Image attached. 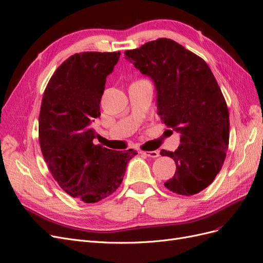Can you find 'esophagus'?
Here are the masks:
<instances>
[{
    "label": "esophagus",
    "mask_w": 263,
    "mask_h": 263,
    "mask_svg": "<svg viewBox=\"0 0 263 263\" xmlns=\"http://www.w3.org/2000/svg\"><path fill=\"white\" fill-rule=\"evenodd\" d=\"M140 153L147 157H153V158H156L159 156L158 151H140Z\"/></svg>",
    "instance_id": "34e87169"
}]
</instances>
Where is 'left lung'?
<instances>
[{
	"mask_svg": "<svg viewBox=\"0 0 263 263\" xmlns=\"http://www.w3.org/2000/svg\"><path fill=\"white\" fill-rule=\"evenodd\" d=\"M124 54L154 81L160 120L181 134L175 152L160 151L176 163L164 185L181 196L199 193L221 171L230 143L228 108L213 73L202 58L167 38Z\"/></svg>",
	"mask_w": 263,
	"mask_h": 263,
	"instance_id": "left-lung-1",
	"label": "left lung"
}]
</instances>
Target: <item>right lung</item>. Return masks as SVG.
Instances as JSON below:
<instances>
[{"mask_svg": "<svg viewBox=\"0 0 263 263\" xmlns=\"http://www.w3.org/2000/svg\"><path fill=\"white\" fill-rule=\"evenodd\" d=\"M118 52L87 51L58 67L45 89L39 114V143L54 180L69 196L96 203L121 184L137 151H114L95 144L90 123L100 116L107 76Z\"/></svg>", "mask_w": 263, "mask_h": 263, "instance_id": "right-lung-1", "label": "right lung"}]
</instances>
